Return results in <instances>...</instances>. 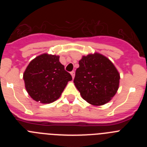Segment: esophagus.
Returning <instances> with one entry per match:
<instances>
[{
    "label": "esophagus",
    "mask_w": 147,
    "mask_h": 147,
    "mask_svg": "<svg viewBox=\"0 0 147 147\" xmlns=\"http://www.w3.org/2000/svg\"><path fill=\"white\" fill-rule=\"evenodd\" d=\"M71 76H72V78L73 79H74V76H75V72L74 71H72L71 72Z\"/></svg>",
    "instance_id": "obj_1"
}]
</instances>
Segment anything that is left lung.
<instances>
[{"label": "left lung", "instance_id": "8db88e82", "mask_svg": "<svg viewBox=\"0 0 147 147\" xmlns=\"http://www.w3.org/2000/svg\"><path fill=\"white\" fill-rule=\"evenodd\" d=\"M79 64L74 82L83 99L95 106L110 102L119 89L120 80L113 62L95 53L83 56Z\"/></svg>", "mask_w": 147, "mask_h": 147}]
</instances>
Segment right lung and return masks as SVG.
<instances>
[{"label": "right lung", "mask_w": 147, "mask_h": 147, "mask_svg": "<svg viewBox=\"0 0 147 147\" xmlns=\"http://www.w3.org/2000/svg\"><path fill=\"white\" fill-rule=\"evenodd\" d=\"M59 57L42 54L32 59L23 74L28 95L42 104L59 98L72 76L59 62Z\"/></svg>", "instance_id": "obj_1"}]
</instances>
